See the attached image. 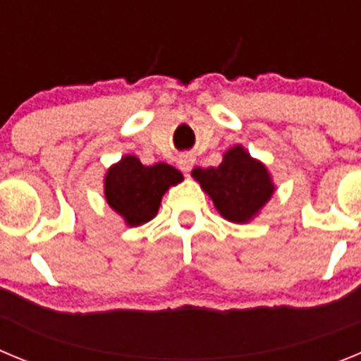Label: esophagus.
<instances>
[{
	"mask_svg": "<svg viewBox=\"0 0 361 361\" xmlns=\"http://www.w3.org/2000/svg\"><path fill=\"white\" fill-rule=\"evenodd\" d=\"M178 165H180V169H181V171H183L185 174H188V173H190V171H192V167H194V157L187 154V157L180 158Z\"/></svg>",
	"mask_w": 361,
	"mask_h": 361,
	"instance_id": "34e87169",
	"label": "esophagus"
}]
</instances>
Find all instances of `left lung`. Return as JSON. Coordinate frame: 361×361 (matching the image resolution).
<instances>
[{
    "instance_id": "obj_1",
    "label": "left lung",
    "mask_w": 361,
    "mask_h": 361,
    "mask_svg": "<svg viewBox=\"0 0 361 361\" xmlns=\"http://www.w3.org/2000/svg\"><path fill=\"white\" fill-rule=\"evenodd\" d=\"M192 178L209 194L217 212L232 223H248L275 192L266 165L250 157L243 145L230 147L217 167L194 169Z\"/></svg>"
}]
</instances>
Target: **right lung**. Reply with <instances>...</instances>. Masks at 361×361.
<instances>
[{"label":"right lung","instance_id":"obj_1","mask_svg":"<svg viewBox=\"0 0 361 361\" xmlns=\"http://www.w3.org/2000/svg\"><path fill=\"white\" fill-rule=\"evenodd\" d=\"M183 174L167 164L151 167L133 154L108 169L104 178L106 201L129 226H140L157 216L161 197L169 187L178 185Z\"/></svg>","mask_w":361,"mask_h":361}]
</instances>
